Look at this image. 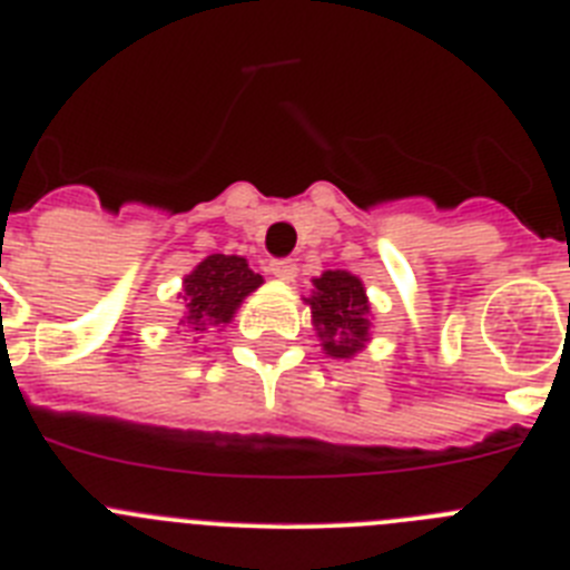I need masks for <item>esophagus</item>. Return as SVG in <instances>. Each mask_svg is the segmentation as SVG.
Returning <instances> with one entry per match:
<instances>
[{
  "label": "esophagus",
  "instance_id": "1",
  "mask_svg": "<svg viewBox=\"0 0 570 570\" xmlns=\"http://www.w3.org/2000/svg\"><path fill=\"white\" fill-rule=\"evenodd\" d=\"M271 274L276 276V279H282V282H294L296 279V262L294 259H274L271 262Z\"/></svg>",
  "mask_w": 570,
  "mask_h": 570
}]
</instances>
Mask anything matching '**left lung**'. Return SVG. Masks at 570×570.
<instances>
[{
    "label": "left lung",
    "instance_id": "left-lung-1",
    "mask_svg": "<svg viewBox=\"0 0 570 570\" xmlns=\"http://www.w3.org/2000/svg\"><path fill=\"white\" fill-rule=\"evenodd\" d=\"M316 291L308 299L322 347L331 356H351L367 336V296L362 282L347 271H325L314 279Z\"/></svg>",
    "mask_w": 570,
    "mask_h": 570
}]
</instances>
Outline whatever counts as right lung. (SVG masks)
Masks as SVG:
<instances>
[{
	"mask_svg": "<svg viewBox=\"0 0 570 570\" xmlns=\"http://www.w3.org/2000/svg\"><path fill=\"white\" fill-rule=\"evenodd\" d=\"M259 285L262 276L254 274L242 256H208L185 279V302H188L185 322L194 331L230 322L234 311L239 308V302Z\"/></svg>",
	"mask_w": 570,
	"mask_h": 570,
	"instance_id": "obj_1",
	"label": "right lung"
}]
</instances>
